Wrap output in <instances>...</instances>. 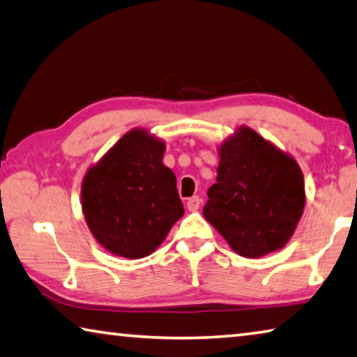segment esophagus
<instances>
[{
    "label": "esophagus",
    "mask_w": 357,
    "mask_h": 357,
    "mask_svg": "<svg viewBox=\"0 0 357 357\" xmlns=\"http://www.w3.org/2000/svg\"><path fill=\"white\" fill-rule=\"evenodd\" d=\"M199 207H201V199H199V196H192L186 201V208L190 211H196L199 210Z\"/></svg>",
    "instance_id": "34e87169"
}]
</instances>
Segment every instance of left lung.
Here are the masks:
<instances>
[{
  "instance_id": "obj_1",
  "label": "left lung",
  "mask_w": 357,
  "mask_h": 357,
  "mask_svg": "<svg viewBox=\"0 0 357 357\" xmlns=\"http://www.w3.org/2000/svg\"><path fill=\"white\" fill-rule=\"evenodd\" d=\"M220 156L216 183L204 205L205 220L243 257L284 248L305 204L296 161L248 127L222 144Z\"/></svg>"
}]
</instances>
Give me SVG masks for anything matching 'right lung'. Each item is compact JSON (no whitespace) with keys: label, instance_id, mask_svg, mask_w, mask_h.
Instances as JSON below:
<instances>
[{"label":"right lung","instance_id":"add662e5","mask_svg":"<svg viewBox=\"0 0 357 357\" xmlns=\"http://www.w3.org/2000/svg\"><path fill=\"white\" fill-rule=\"evenodd\" d=\"M165 144L131 130L87 171L81 199L92 235L127 259L153 252L183 215L177 180L162 165Z\"/></svg>","mask_w":357,"mask_h":357}]
</instances>
